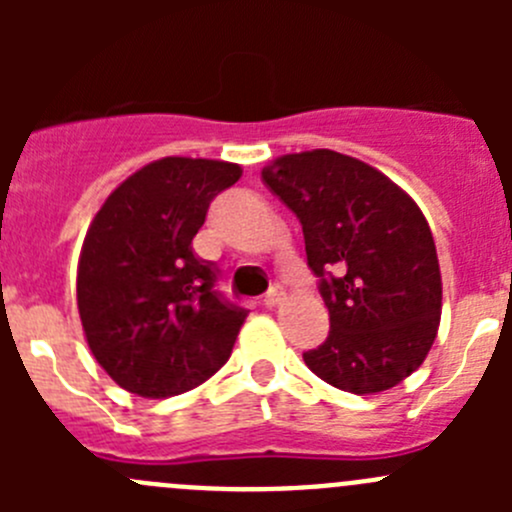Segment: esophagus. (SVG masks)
Instances as JSON below:
<instances>
[{
  "label": "esophagus",
  "instance_id": "34e87169",
  "mask_svg": "<svg viewBox=\"0 0 512 512\" xmlns=\"http://www.w3.org/2000/svg\"><path fill=\"white\" fill-rule=\"evenodd\" d=\"M282 302H285V292H282V289H270V292L265 294V307L267 309L280 307Z\"/></svg>",
  "mask_w": 512,
  "mask_h": 512
}]
</instances>
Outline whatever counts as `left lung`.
<instances>
[{"instance_id":"1","label":"left lung","mask_w":512,"mask_h":512,"mask_svg":"<svg viewBox=\"0 0 512 512\" xmlns=\"http://www.w3.org/2000/svg\"><path fill=\"white\" fill-rule=\"evenodd\" d=\"M262 180L302 223L329 309V337L304 364L359 396L401 384L441 322V270L421 208L364 160L327 148L272 160Z\"/></svg>"}]
</instances>
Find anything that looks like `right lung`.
<instances>
[{"mask_svg":"<svg viewBox=\"0 0 512 512\" xmlns=\"http://www.w3.org/2000/svg\"><path fill=\"white\" fill-rule=\"evenodd\" d=\"M240 175L225 160H153L91 220L76 299L91 354L121 389L178 396L230 359L247 309L215 292L218 267L195 255L193 237Z\"/></svg>","mask_w":512,"mask_h":512,"instance_id":"right-lung-1","label":"right lung"}]
</instances>
